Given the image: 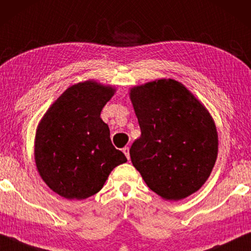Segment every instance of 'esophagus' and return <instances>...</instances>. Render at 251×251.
Returning <instances> with one entry per match:
<instances>
[{
  "label": "esophagus",
  "mask_w": 251,
  "mask_h": 251,
  "mask_svg": "<svg viewBox=\"0 0 251 251\" xmlns=\"http://www.w3.org/2000/svg\"><path fill=\"white\" fill-rule=\"evenodd\" d=\"M123 152H124V154L126 155L127 159H129V148L128 147H125L123 149Z\"/></svg>",
  "instance_id": "esophagus-1"
}]
</instances>
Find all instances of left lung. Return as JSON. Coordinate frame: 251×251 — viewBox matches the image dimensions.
<instances>
[{"instance_id": "1", "label": "left lung", "mask_w": 251, "mask_h": 251, "mask_svg": "<svg viewBox=\"0 0 251 251\" xmlns=\"http://www.w3.org/2000/svg\"><path fill=\"white\" fill-rule=\"evenodd\" d=\"M129 97L141 128L129 154L145 184L166 201L197 192L218 158V132L206 108L173 78L137 85Z\"/></svg>"}]
</instances>
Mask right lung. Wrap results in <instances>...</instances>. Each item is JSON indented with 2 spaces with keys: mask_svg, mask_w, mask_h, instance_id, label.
<instances>
[{
  "mask_svg": "<svg viewBox=\"0 0 251 251\" xmlns=\"http://www.w3.org/2000/svg\"><path fill=\"white\" fill-rule=\"evenodd\" d=\"M115 88L84 81L67 88L44 115L36 132L37 170L50 188L66 200H85L127 161L110 141L100 113Z\"/></svg>",
  "mask_w": 251,
  "mask_h": 251,
  "instance_id": "obj_1",
  "label": "right lung"
}]
</instances>
